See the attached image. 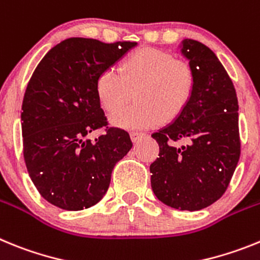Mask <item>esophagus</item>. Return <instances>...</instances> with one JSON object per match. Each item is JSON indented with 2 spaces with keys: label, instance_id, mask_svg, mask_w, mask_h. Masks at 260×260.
I'll return each instance as SVG.
<instances>
[{
  "label": "esophagus",
  "instance_id": "obj_1",
  "mask_svg": "<svg viewBox=\"0 0 260 260\" xmlns=\"http://www.w3.org/2000/svg\"><path fill=\"white\" fill-rule=\"evenodd\" d=\"M145 136V133L143 132H131V139H132L133 143H137L140 139H143Z\"/></svg>",
  "mask_w": 260,
  "mask_h": 260
}]
</instances>
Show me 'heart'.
Returning <instances> with one entry per match:
<instances>
[{"label": "heart", "instance_id": "obj_1", "mask_svg": "<svg viewBox=\"0 0 260 260\" xmlns=\"http://www.w3.org/2000/svg\"><path fill=\"white\" fill-rule=\"evenodd\" d=\"M195 72L187 60L164 49L140 48L121 60L119 73L105 69L96 80L99 103L110 114L132 99L136 103L112 116V123L128 129L158 125L177 119L191 101Z\"/></svg>", "mask_w": 260, "mask_h": 260}]
</instances>
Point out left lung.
I'll return each instance as SVG.
<instances>
[{
  "mask_svg": "<svg viewBox=\"0 0 260 260\" xmlns=\"http://www.w3.org/2000/svg\"><path fill=\"white\" fill-rule=\"evenodd\" d=\"M182 52L195 72V89L175 121L152 135L159 157L150 165V183L171 208L200 211L224 195L239 161L238 99L208 47L186 39Z\"/></svg>",
  "mask_w": 260,
  "mask_h": 260,
  "instance_id": "obj_1",
  "label": "left lung"
}]
</instances>
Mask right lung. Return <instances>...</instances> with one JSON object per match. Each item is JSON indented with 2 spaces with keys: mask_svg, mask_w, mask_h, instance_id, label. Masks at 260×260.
<instances>
[{
  "mask_svg": "<svg viewBox=\"0 0 260 260\" xmlns=\"http://www.w3.org/2000/svg\"><path fill=\"white\" fill-rule=\"evenodd\" d=\"M135 46L69 38L42 58L28 81L21 114L24 162L40 195L58 208L96 204L114 166L132 148L127 131L108 125L96 80ZM96 129L105 133L84 140Z\"/></svg>",
  "mask_w": 260,
  "mask_h": 260,
  "instance_id": "add662e5",
  "label": "right lung"
}]
</instances>
